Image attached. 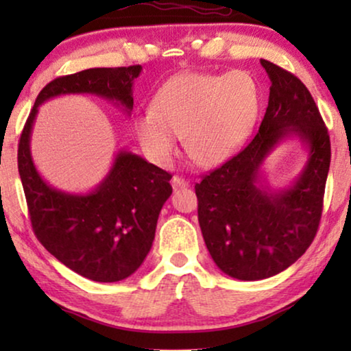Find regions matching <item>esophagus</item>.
Listing matches in <instances>:
<instances>
[{
  "label": "esophagus",
  "mask_w": 351,
  "mask_h": 351,
  "mask_svg": "<svg viewBox=\"0 0 351 351\" xmlns=\"http://www.w3.org/2000/svg\"><path fill=\"white\" fill-rule=\"evenodd\" d=\"M171 184H172V186H174V190H182V189H186V186H190L189 182H186L185 179H182V177H179V176L172 177Z\"/></svg>",
  "instance_id": "1"
}]
</instances>
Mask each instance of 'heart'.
Instances as JSON below:
<instances>
[{
	"label": "heart",
	"mask_w": 351,
	"mask_h": 351,
	"mask_svg": "<svg viewBox=\"0 0 351 351\" xmlns=\"http://www.w3.org/2000/svg\"><path fill=\"white\" fill-rule=\"evenodd\" d=\"M261 110L256 80L244 71L227 75L180 73L158 89L152 110L134 121L137 141L148 160L171 166L179 137L199 166L230 160L251 136Z\"/></svg>",
	"instance_id": "1"
}]
</instances>
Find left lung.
<instances>
[{
    "instance_id": "obj_1",
    "label": "left lung",
    "mask_w": 351,
    "mask_h": 351,
    "mask_svg": "<svg viewBox=\"0 0 351 351\" xmlns=\"http://www.w3.org/2000/svg\"><path fill=\"white\" fill-rule=\"evenodd\" d=\"M261 64L271 86L257 136L195 185L206 247L225 275L241 281L275 276L308 249L330 165L328 129L308 89L281 66L263 59ZM289 138L304 145L307 161L289 186L271 191L261 166Z\"/></svg>"
}]
</instances>
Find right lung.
Instances as JSON below:
<instances>
[{"label":"right lung","mask_w":351,"mask_h":351,"mask_svg":"<svg viewBox=\"0 0 351 351\" xmlns=\"http://www.w3.org/2000/svg\"><path fill=\"white\" fill-rule=\"evenodd\" d=\"M141 71V65L89 69L51 81L38 94L19 142V174L36 238L65 267L99 282L121 281L145 261L161 208L172 193V176L136 153L119 150L94 190H59L33 162L32 131L38 107L66 94L97 95L131 114L134 80Z\"/></svg>","instance_id":"obj_1"}]
</instances>
